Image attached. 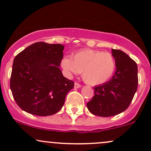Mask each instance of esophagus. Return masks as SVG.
Listing matches in <instances>:
<instances>
[{
	"label": "esophagus",
	"instance_id": "obj_1",
	"mask_svg": "<svg viewBox=\"0 0 151 151\" xmlns=\"http://www.w3.org/2000/svg\"><path fill=\"white\" fill-rule=\"evenodd\" d=\"M81 85L80 84H79V83H77V82H74V88H79V87H81Z\"/></svg>",
	"mask_w": 151,
	"mask_h": 151
}]
</instances>
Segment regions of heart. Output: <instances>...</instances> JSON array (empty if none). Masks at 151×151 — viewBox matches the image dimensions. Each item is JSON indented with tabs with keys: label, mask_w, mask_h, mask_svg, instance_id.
<instances>
[{
	"label": "heart",
	"mask_w": 151,
	"mask_h": 151,
	"mask_svg": "<svg viewBox=\"0 0 151 151\" xmlns=\"http://www.w3.org/2000/svg\"><path fill=\"white\" fill-rule=\"evenodd\" d=\"M61 65L70 75L81 72L83 80L86 84L99 85L112 77L116 69V60L109 52L84 49L74 53L72 58L65 57Z\"/></svg>",
	"instance_id": "1"
}]
</instances>
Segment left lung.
I'll use <instances>...</instances> for the list:
<instances>
[{"label": "left lung", "instance_id": "left-lung-1", "mask_svg": "<svg viewBox=\"0 0 151 151\" xmlns=\"http://www.w3.org/2000/svg\"><path fill=\"white\" fill-rule=\"evenodd\" d=\"M116 70L111 80L93 87L94 95L87 103L91 114L108 117L124 111L129 106L138 88V67L127 54L112 49Z\"/></svg>", "mask_w": 151, "mask_h": 151}]
</instances>
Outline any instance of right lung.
Wrapping results in <instances>:
<instances>
[{
	"mask_svg": "<svg viewBox=\"0 0 151 151\" xmlns=\"http://www.w3.org/2000/svg\"><path fill=\"white\" fill-rule=\"evenodd\" d=\"M65 47L38 42L15 56L10 86L20 109L36 116L58 113L74 81L62 75L59 67Z\"/></svg>",
	"mask_w": 151,
	"mask_h": 151,
	"instance_id": "obj_1",
	"label": "right lung"
}]
</instances>
